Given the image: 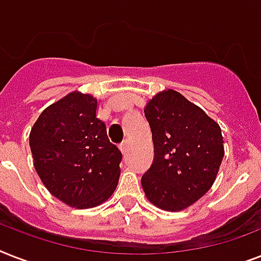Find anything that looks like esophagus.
I'll use <instances>...</instances> for the list:
<instances>
[{
    "label": "esophagus",
    "mask_w": 261,
    "mask_h": 261,
    "mask_svg": "<svg viewBox=\"0 0 261 261\" xmlns=\"http://www.w3.org/2000/svg\"><path fill=\"white\" fill-rule=\"evenodd\" d=\"M119 149H120V151H122L123 154L126 155L127 153H128L130 145H128V142H127V141H124V142H123V143H120V146H119Z\"/></svg>",
    "instance_id": "34e87169"
}]
</instances>
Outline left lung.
<instances>
[{"instance_id": "8db88e82", "label": "left lung", "mask_w": 261, "mask_h": 261, "mask_svg": "<svg viewBox=\"0 0 261 261\" xmlns=\"http://www.w3.org/2000/svg\"><path fill=\"white\" fill-rule=\"evenodd\" d=\"M154 160L141 178L147 200L165 211H181L214 184L222 163L221 127L200 107L173 89L149 100Z\"/></svg>"}]
</instances>
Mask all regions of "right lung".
<instances>
[{
    "label": "right lung",
    "mask_w": 261,
    "mask_h": 261,
    "mask_svg": "<svg viewBox=\"0 0 261 261\" xmlns=\"http://www.w3.org/2000/svg\"><path fill=\"white\" fill-rule=\"evenodd\" d=\"M96 111L97 98L75 90L47 107L31 128L36 173L51 195L75 208L106 202L120 176L122 153Z\"/></svg>",
    "instance_id": "right-lung-1"
}]
</instances>
